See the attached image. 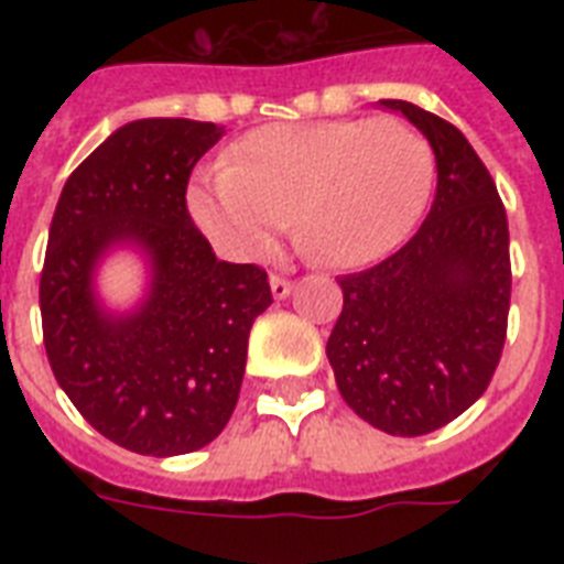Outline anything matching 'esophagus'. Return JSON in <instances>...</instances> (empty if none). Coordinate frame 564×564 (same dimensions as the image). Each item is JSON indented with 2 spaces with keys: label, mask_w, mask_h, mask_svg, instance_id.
Listing matches in <instances>:
<instances>
[{
  "label": "esophagus",
  "mask_w": 564,
  "mask_h": 564,
  "mask_svg": "<svg viewBox=\"0 0 564 564\" xmlns=\"http://www.w3.org/2000/svg\"><path fill=\"white\" fill-rule=\"evenodd\" d=\"M269 286H272V295L278 301L290 299V292H292L290 278H283V274H272V278H269Z\"/></svg>",
  "instance_id": "1"
}]
</instances>
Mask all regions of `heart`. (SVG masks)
I'll return each instance as SVG.
<instances>
[{
  "label": "heart",
  "instance_id": "1",
  "mask_svg": "<svg viewBox=\"0 0 564 564\" xmlns=\"http://www.w3.org/2000/svg\"><path fill=\"white\" fill-rule=\"evenodd\" d=\"M433 187L427 140L401 119L257 128L187 189L189 216L237 260H263L290 228L336 269L383 260L410 237Z\"/></svg>",
  "mask_w": 564,
  "mask_h": 564
}]
</instances>
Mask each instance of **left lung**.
Masks as SVG:
<instances>
[{
  "mask_svg": "<svg viewBox=\"0 0 564 564\" xmlns=\"http://www.w3.org/2000/svg\"><path fill=\"white\" fill-rule=\"evenodd\" d=\"M427 137L436 198L415 237L366 272L343 274L327 360L345 403L389 436H424L489 386L507 339L509 225L463 131L401 99L380 101Z\"/></svg>",
  "mask_w": 564,
  "mask_h": 564,
  "instance_id": "obj_1",
  "label": "left lung"
}]
</instances>
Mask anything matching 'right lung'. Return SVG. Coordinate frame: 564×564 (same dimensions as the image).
Listing matches in <instances>:
<instances>
[{
  "label": "right lung",
  "instance_id": "right-lung-1",
  "mask_svg": "<svg viewBox=\"0 0 564 564\" xmlns=\"http://www.w3.org/2000/svg\"><path fill=\"white\" fill-rule=\"evenodd\" d=\"M225 126L134 119L117 128L57 198L40 316L55 380L101 436L143 456L210 445L237 406L248 334L272 304L254 263L216 260L187 213V181ZM147 263L134 308L95 290L104 257Z\"/></svg>",
  "mask_w": 564,
  "mask_h": 564
}]
</instances>
